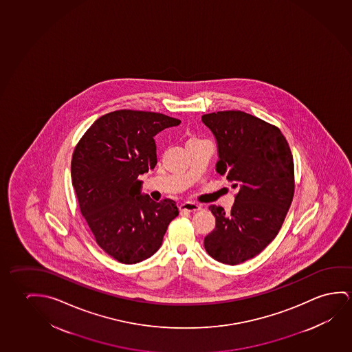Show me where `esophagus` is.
Instances as JSON below:
<instances>
[{
  "label": "esophagus",
  "instance_id": "34e87169",
  "mask_svg": "<svg viewBox=\"0 0 352 352\" xmlns=\"http://www.w3.org/2000/svg\"><path fill=\"white\" fill-rule=\"evenodd\" d=\"M179 208H180V211L184 212H199L202 210L200 205L194 204V202H185V204H182Z\"/></svg>",
  "mask_w": 352,
  "mask_h": 352
}]
</instances>
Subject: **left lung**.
<instances>
[{
    "label": "left lung",
    "instance_id": "left-lung-1",
    "mask_svg": "<svg viewBox=\"0 0 352 352\" xmlns=\"http://www.w3.org/2000/svg\"><path fill=\"white\" fill-rule=\"evenodd\" d=\"M217 142L216 172L236 190L232 212L210 206L216 228L204 240L212 258L235 265L276 238L294 196V161L280 130L241 111L202 116Z\"/></svg>",
    "mask_w": 352,
    "mask_h": 352
}]
</instances>
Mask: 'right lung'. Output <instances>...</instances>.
Masks as SVG:
<instances>
[{
	"label": "right lung",
	"instance_id": "1",
	"mask_svg": "<svg viewBox=\"0 0 352 352\" xmlns=\"http://www.w3.org/2000/svg\"><path fill=\"white\" fill-rule=\"evenodd\" d=\"M179 119L120 109L87 129L72 158V183L98 246L125 265L147 260L178 216L173 200L155 202L141 192L139 175L157 164L155 136Z\"/></svg>",
	"mask_w": 352,
	"mask_h": 352
}]
</instances>
